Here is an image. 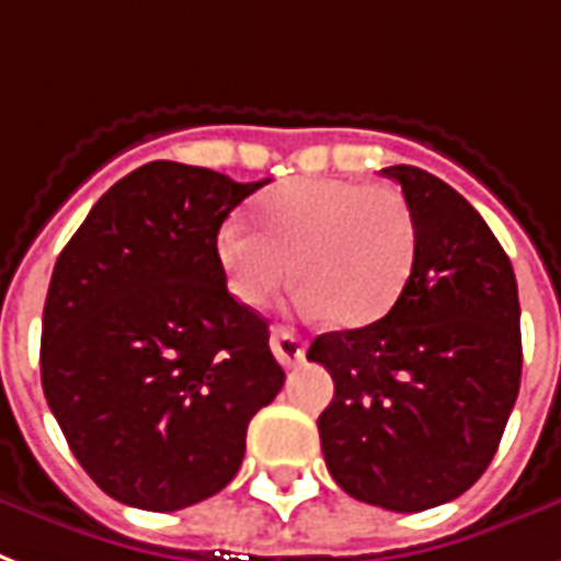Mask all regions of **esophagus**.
<instances>
[{"mask_svg":"<svg viewBox=\"0 0 561 561\" xmlns=\"http://www.w3.org/2000/svg\"><path fill=\"white\" fill-rule=\"evenodd\" d=\"M271 347H273V353H276V358H279L285 367L299 365V362L306 358V344H302L297 332H294V329H288V327L273 329V332H271Z\"/></svg>","mask_w":561,"mask_h":561,"instance_id":"34e87169","label":"esophagus"}]
</instances>
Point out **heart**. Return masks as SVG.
<instances>
[{"label":"heart","instance_id":"b5f03b06","mask_svg":"<svg viewBox=\"0 0 561 561\" xmlns=\"http://www.w3.org/2000/svg\"><path fill=\"white\" fill-rule=\"evenodd\" d=\"M262 234L229 220L217 259L243 306L262 309L294 276L299 309L335 314L341 327H367L394 309L412 276L417 229L412 208L391 187L356 179H290L259 205Z\"/></svg>","mask_w":561,"mask_h":561}]
</instances>
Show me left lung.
I'll list each match as a JSON object with an SVG mask.
<instances>
[{
    "mask_svg": "<svg viewBox=\"0 0 561 561\" xmlns=\"http://www.w3.org/2000/svg\"><path fill=\"white\" fill-rule=\"evenodd\" d=\"M417 229L412 276L382 320L327 332L318 417L332 480L391 512L442 506L480 480L520 388L518 282L480 211L421 167H385Z\"/></svg>",
    "mask_w": 561,
    "mask_h": 561,
    "instance_id": "obj_1",
    "label": "left lung"
}]
</instances>
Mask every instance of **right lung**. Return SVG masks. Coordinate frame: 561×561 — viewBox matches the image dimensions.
<instances>
[{"mask_svg": "<svg viewBox=\"0 0 561 561\" xmlns=\"http://www.w3.org/2000/svg\"><path fill=\"white\" fill-rule=\"evenodd\" d=\"M262 182L149 161L108 187L55 262L41 379L108 497L176 512L234 480L252 414L285 385L262 314L226 288L217 232Z\"/></svg>", "mask_w": 561, "mask_h": 561, "instance_id": "obj_1", "label": "right lung"}]
</instances>
